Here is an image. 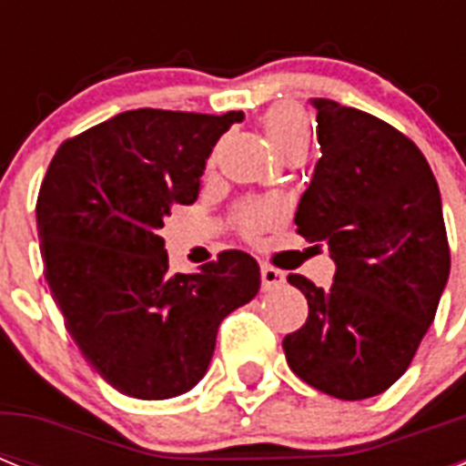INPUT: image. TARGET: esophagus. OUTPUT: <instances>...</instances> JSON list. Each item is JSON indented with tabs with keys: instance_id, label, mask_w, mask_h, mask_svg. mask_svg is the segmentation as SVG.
<instances>
[{
	"instance_id": "obj_1",
	"label": "esophagus",
	"mask_w": 466,
	"mask_h": 466,
	"mask_svg": "<svg viewBox=\"0 0 466 466\" xmlns=\"http://www.w3.org/2000/svg\"><path fill=\"white\" fill-rule=\"evenodd\" d=\"M261 283L263 290H276V288L285 285V273L273 268V266H261Z\"/></svg>"
}]
</instances>
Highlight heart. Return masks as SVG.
<instances>
[{
  "mask_svg": "<svg viewBox=\"0 0 466 466\" xmlns=\"http://www.w3.org/2000/svg\"><path fill=\"white\" fill-rule=\"evenodd\" d=\"M263 127L268 133L273 147L283 155L290 147H307L311 137V127L307 116L295 106H276L263 116ZM278 219V210L270 205H247L239 212V225L248 237H256L263 229H268Z\"/></svg>",
  "mask_w": 466,
  "mask_h": 466,
  "instance_id": "heart-1",
  "label": "heart"
}]
</instances>
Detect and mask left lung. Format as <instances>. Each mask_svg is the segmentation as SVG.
<instances>
[{
    "label": "left lung",
    "mask_w": 466,
    "mask_h": 466,
    "mask_svg": "<svg viewBox=\"0 0 466 466\" xmlns=\"http://www.w3.org/2000/svg\"><path fill=\"white\" fill-rule=\"evenodd\" d=\"M311 106L321 159L295 225L329 244L336 276L329 290L288 278L309 314L283 350L314 390L358 401L404 375L433 324L450 276L448 232L438 181L406 135L331 98Z\"/></svg>",
    "instance_id": "8db88e82"
}]
</instances>
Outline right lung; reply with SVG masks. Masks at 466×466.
Returning a JSON list of instances; mask_svg holds the SVG:
<instances>
[{
    "mask_svg": "<svg viewBox=\"0 0 466 466\" xmlns=\"http://www.w3.org/2000/svg\"><path fill=\"white\" fill-rule=\"evenodd\" d=\"M244 113L137 108L62 142L40 186V254L67 331L120 394L171 399L193 390L222 319L261 288L258 263L222 251L171 273L159 229L196 203L205 161Z\"/></svg>",
    "mask_w": 466,
    "mask_h": 466,
    "instance_id": "right-lung-1",
    "label": "right lung"
}]
</instances>
